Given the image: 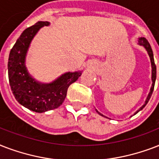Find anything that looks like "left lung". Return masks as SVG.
<instances>
[{
    "instance_id": "left-lung-1",
    "label": "left lung",
    "mask_w": 159,
    "mask_h": 159,
    "mask_svg": "<svg viewBox=\"0 0 159 159\" xmlns=\"http://www.w3.org/2000/svg\"><path fill=\"white\" fill-rule=\"evenodd\" d=\"M139 45H143V46H144L145 49L147 50L148 53V55H149L150 57V60H151V64H152V87H151V89H150V92L149 93H148V96L147 99H146V101H145V104L143 105L141 108H140L139 110H138L135 114H137L138 112L140 111L141 109H143V108L145 107V105L148 104V100L150 99V98H151V96H152V91H153V89H154V84H155V80H156V75H157V70H156V65H155L154 63V58H153V54H152V48H151V45H150V44L148 43V41L146 39H145L144 37H142L140 38L139 40ZM98 112V111H97ZM99 113V112H98ZM100 115H102V116H104L103 114H101L100 113H99Z\"/></svg>"
}]
</instances>
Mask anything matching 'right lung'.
Masks as SVG:
<instances>
[{"label":"right lung","instance_id":"right-lung-1","mask_svg":"<svg viewBox=\"0 0 159 159\" xmlns=\"http://www.w3.org/2000/svg\"><path fill=\"white\" fill-rule=\"evenodd\" d=\"M48 21H38L22 32L11 50L8 59V77L11 89L20 104L36 113L60 107L66 99L69 86L81 75L80 71L64 74L51 84H40L34 80L26 70L25 59L30 43Z\"/></svg>","mask_w":159,"mask_h":159}]
</instances>
